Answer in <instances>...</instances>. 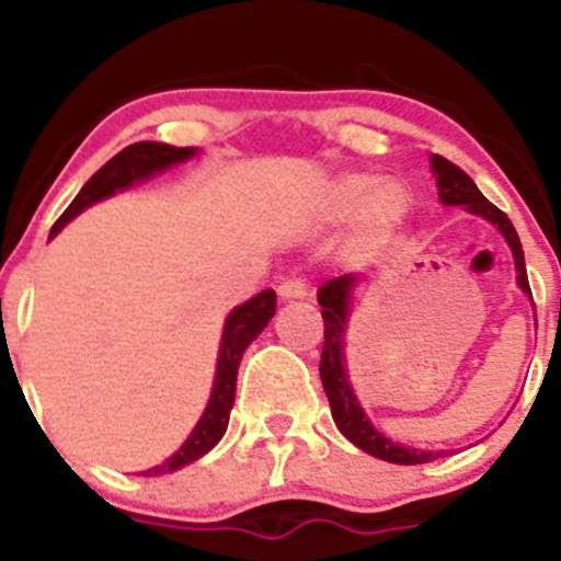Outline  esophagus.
<instances>
[{
	"instance_id": "1",
	"label": "esophagus",
	"mask_w": 561,
	"mask_h": 561,
	"mask_svg": "<svg viewBox=\"0 0 561 561\" xmlns=\"http://www.w3.org/2000/svg\"><path fill=\"white\" fill-rule=\"evenodd\" d=\"M282 301H298V298H307V285L301 279H285L279 287H276Z\"/></svg>"
}]
</instances>
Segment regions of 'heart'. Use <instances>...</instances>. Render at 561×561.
<instances>
[{
    "label": "heart",
    "mask_w": 561,
    "mask_h": 561,
    "mask_svg": "<svg viewBox=\"0 0 561 561\" xmlns=\"http://www.w3.org/2000/svg\"><path fill=\"white\" fill-rule=\"evenodd\" d=\"M369 186V175L364 173H344L331 181L325 192V201L320 206V219L325 222H339L358 206L360 195ZM410 214V195L396 181H377L366 192L364 203L358 208V222H355V244L360 249H377L393 239L407 222Z\"/></svg>",
    "instance_id": "heart-1"
}]
</instances>
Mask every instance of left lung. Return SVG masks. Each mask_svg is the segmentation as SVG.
I'll return each mask as SVG.
<instances>
[{"mask_svg":"<svg viewBox=\"0 0 561 561\" xmlns=\"http://www.w3.org/2000/svg\"><path fill=\"white\" fill-rule=\"evenodd\" d=\"M432 171L437 175V190H439V203L443 206H463L469 214H478V217L489 219L491 225H496L502 236H505L507 247L513 249V260H516V282L518 287L531 298L529 279H526V263H524V249L518 241L516 228L507 219L505 211L489 203L483 197V192L474 186V181L469 179L461 168L454 165L445 157L434 154L432 157ZM358 285V276L344 274L336 279H328L325 285L317 290V301L322 307V322H325V344H322L320 355V380L325 388L328 401H331V415L333 423L339 426V432L355 445V448L366 450L369 456L382 458L390 463H426L434 461L445 454V450H417L410 445H401L388 439L386 434L377 432L371 426L369 415L364 412V407L355 399V390L347 380V364H344V328H347L350 317V298H353V287Z\"/></svg>","mask_w":561,"mask_h":561,"instance_id":"left-lung-1","label":"left lung"}]
</instances>
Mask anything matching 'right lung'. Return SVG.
<instances>
[{"label": "right lung", "instance_id": "obj_1", "mask_svg": "<svg viewBox=\"0 0 561 561\" xmlns=\"http://www.w3.org/2000/svg\"><path fill=\"white\" fill-rule=\"evenodd\" d=\"M197 149L186 146V149H179V146L168 144H154V140H140V144L127 146V149L118 151L113 160H107L92 179L83 184V190L78 192L76 201L67 206V211L56 219V225L50 228V239L70 222L72 217L89 208L92 203L105 201L113 192H122L127 186H133L135 181H144L149 175L168 171L171 165H179V162L195 157ZM276 312V293L263 290L254 298H249L247 304L236 307L233 312L225 320L222 331V344H219V358H217V377H214L211 399H208L206 412L201 415L197 426L192 428V434L186 437V443L181 445L175 454L168 458V461L157 463V467L146 469V478H157V474L175 472V469L186 467V463L197 461L201 456H206L214 445L222 439L225 428H228L230 410H233L236 401V375H239V364L244 358V350L254 339L263 333V328L268 325V320Z\"/></svg>", "mask_w": 561, "mask_h": 561}]
</instances>
